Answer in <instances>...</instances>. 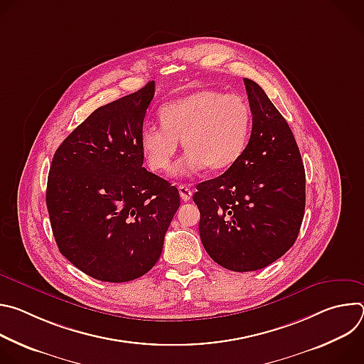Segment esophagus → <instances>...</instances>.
Listing matches in <instances>:
<instances>
[{"label": "esophagus", "instance_id": "34e87169", "mask_svg": "<svg viewBox=\"0 0 364 364\" xmlns=\"http://www.w3.org/2000/svg\"><path fill=\"white\" fill-rule=\"evenodd\" d=\"M178 193H180V197H181L183 201H188L191 198V196H193V191L187 186H184V184L178 186Z\"/></svg>", "mask_w": 364, "mask_h": 364}]
</instances>
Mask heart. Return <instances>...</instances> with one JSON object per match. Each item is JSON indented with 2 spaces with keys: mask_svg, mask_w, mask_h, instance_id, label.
<instances>
[{
  "mask_svg": "<svg viewBox=\"0 0 364 364\" xmlns=\"http://www.w3.org/2000/svg\"><path fill=\"white\" fill-rule=\"evenodd\" d=\"M160 121L163 127L146 125L141 131L144 161L155 173L168 171L181 141L187 152L174 173L186 177L205 167L215 173L228 170L240 159L252 129V109L240 95L201 89L164 105Z\"/></svg>",
  "mask_w": 364,
  "mask_h": 364,
  "instance_id": "obj_1",
  "label": "heart"
}]
</instances>
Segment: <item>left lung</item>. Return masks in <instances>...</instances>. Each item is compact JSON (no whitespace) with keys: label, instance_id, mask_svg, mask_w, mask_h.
Masks as SVG:
<instances>
[{"label":"left lung","instance_id":"1","mask_svg":"<svg viewBox=\"0 0 364 364\" xmlns=\"http://www.w3.org/2000/svg\"><path fill=\"white\" fill-rule=\"evenodd\" d=\"M252 132L240 159L200 183V239L209 256L235 272L262 269L295 243L305 210V170L294 134L264 89L243 79Z\"/></svg>","mask_w":364,"mask_h":364}]
</instances>
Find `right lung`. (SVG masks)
<instances>
[{
    "mask_svg": "<svg viewBox=\"0 0 364 364\" xmlns=\"http://www.w3.org/2000/svg\"><path fill=\"white\" fill-rule=\"evenodd\" d=\"M155 83L93 111L51 161L46 204L60 253L103 282H128L160 259L180 207L176 186L146 171L139 135Z\"/></svg>",
    "mask_w": 364,
    "mask_h": 364,
    "instance_id": "add662e5",
    "label": "right lung"
}]
</instances>
